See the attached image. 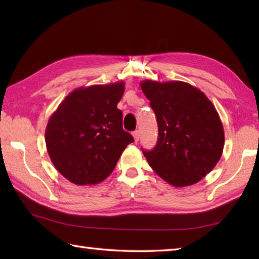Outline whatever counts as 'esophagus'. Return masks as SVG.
I'll use <instances>...</instances> for the list:
<instances>
[{
	"mask_svg": "<svg viewBox=\"0 0 259 259\" xmlns=\"http://www.w3.org/2000/svg\"><path fill=\"white\" fill-rule=\"evenodd\" d=\"M133 136H134V139H135V142L137 143L138 140H139V138H140V133H139V130H136L135 133L133 134Z\"/></svg>",
	"mask_w": 259,
	"mask_h": 259,
	"instance_id": "esophagus-1",
	"label": "esophagus"
}]
</instances>
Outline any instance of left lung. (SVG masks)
I'll return each instance as SVG.
<instances>
[{
  "label": "left lung",
  "mask_w": 259,
  "mask_h": 259,
  "mask_svg": "<svg viewBox=\"0 0 259 259\" xmlns=\"http://www.w3.org/2000/svg\"><path fill=\"white\" fill-rule=\"evenodd\" d=\"M156 115L159 138L143 151L156 175L175 187L200 182L223 154L225 136L218 112L198 88L183 81L140 82Z\"/></svg>",
  "instance_id": "obj_1"
}]
</instances>
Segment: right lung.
<instances>
[{"label": "right lung", "mask_w": 259, "mask_h": 259, "mask_svg": "<svg viewBox=\"0 0 259 259\" xmlns=\"http://www.w3.org/2000/svg\"><path fill=\"white\" fill-rule=\"evenodd\" d=\"M123 93V81L76 88L51 114L47 151L67 181L81 186L102 183L134 142L122 128L123 115L116 107Z\"/></svg>", "instance_id": "right-lung-1"}]
</instances>
